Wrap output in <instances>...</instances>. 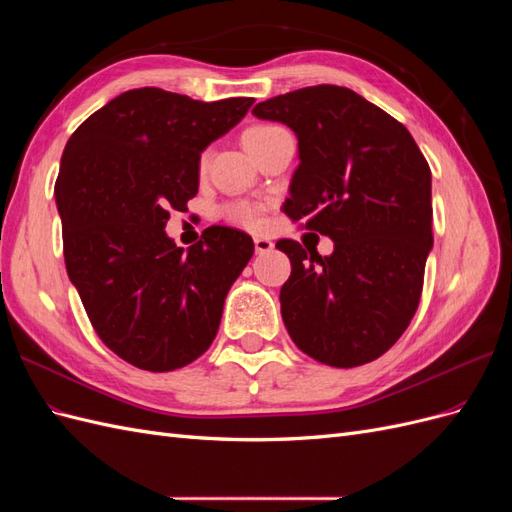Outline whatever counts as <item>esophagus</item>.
Masks as SVG:
<instances>
[{
	"instance_id": "obj_1",
	"label": "esophagus",
	"mask_w": 512,
	"mask_h": 512,
	"mask_svg": "<svg viewBox=\"0 0 512 512\" xmlns=\"http://www.w3.org/2000/svg\"><path fill=\"white\" fill-rule=\"evenodd\" d=\"M254 247H256V254H269L273 252V241L265 237H254Z\"/></svg>"
}]
</instances>
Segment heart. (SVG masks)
<instances>
[{"mask_svg":"<svg viewBox=\"0 0 512 512\" xmlns=\"http://www.w3.org/2000/svg\"><path fill=\"white\" fill-rule=\"evenodd\" d=\"M277 130V126H252L243 132V145L250 149L252 145L260 143L262 138H267L269 134H273ZM205 162V160H203ZM224 218L235 222L239 226L245 228H258L262 224V209L254 203H247V200H235V203H228L222 207Z\"/></svg>","mask_w":512,"mask_h":512,"instance_id":"heart-1","label":"heart"}]
</instances>
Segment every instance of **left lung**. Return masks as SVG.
I'll return each mask as SVG.
<instances>
[{"instance_id": "1", "label": "left lung", "mask_w": 512, "mask_h": 512, "mask_svg": "<svg viewBox=\"0 0 512 512\" xmlns=\"http://www.w3.org/2000/svg\"><path fill=\"white\" fill-rule=\"evenodd\" d=\"M299 141L282 211L327 235L333 254L282 239L290 258L280 290L286 329L331 367L378 359L408 329L431 252V170L412 134L348 87L316 85L260 102Z\"/></svg>"}]
</instances>
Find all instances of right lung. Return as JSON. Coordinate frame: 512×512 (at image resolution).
<instances>
[{
  "instance_id": "add662e5",
  "label": "right lung",
  "mask_w": 512,
  "mask_h": 512,
  "mask_svg": "<svg viewBox=\"0 0 512 512\" xmlns=\"http://www.w3.org/2000/svg\"><path fill=\"white\" fill-rule=\"evenodd\" d=\"M252 104L130 89L87 117L64 149L55 200L68 277L102 342L138 369L196 361L254 254L237 228L211 226L188 252L164 230L168 211L198 192L200 153Z\"/></svg>"
}]
</instances>
